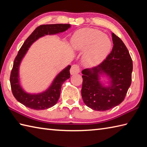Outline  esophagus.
I'll return each mask as SVG.
<instances>
[{"label":"esophagus","mask_w":147,"mask_h":147,"mask_svg":"<svg viewBox=\"0 0 147 147\" xmlns=\"http://www.w3.org/2000/svg\"><path fill=\"white\" fill-rule=\"evenodd\" d=\"M80 73V67L79 65L77 64H74L71 66L70 69V73L71 75H74V74H76Z\"/></svg>","instance_id":"obj_1"}]
</instances>
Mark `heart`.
I'll return each instance as SVG.
<instances>
[{
    "label": "heart",
    "instance_id": "heart-1",
    "mask_svg": "<svg viewBox=\"0 0 147 147\" xmlns=\"http://www.w3.org/2000/svg\"><path fill=\"white\" fill-rule=\"evenodd\" d=\"M74 51L83 52V63L87 67H93L104 60L110 52L111 42L107 35L100 30L85 28L78 30L71 39Z\"/></svg>",
    "mask_w": 147,
    "mask_h": 147
}]
</instances>
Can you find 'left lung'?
<instances>
[{"instance_id": "obj_1", "label": "left lung", "mask_w": 147, "mask_h": 147, "mask_svg": "<svg viewBox=\"0 0 147 147\" xmlns=\"http://www.w3.org/2000/svg\"><path fill=\"white\" fill-rule=\"evenodd\" d=\"M113 48L105 60L97 66L82 71V96L86 106L93 110L105 111L124 100L131 83L133 61L123 42L112 33ZM109 82L103 84L100 77Z\"/></svg>"}]
</instances>
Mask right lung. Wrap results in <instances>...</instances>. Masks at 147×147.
<instances>
[{
	"instance_id": "1",
	"label": "right lung",
	"mask_w": 147,
	"mask_h": 147,
	"mask_svg": "<svg viewBox=\"0 0 147 147\" xmlns=\"http://www.w3.org/2000/svg\"><path fill=\"white\" fill-rule=\"evenodd\" d=\"M70 28L71 25L69 24H44L37 27L25 40L19 51L14 61L10 76V83L12 94L15 98L26 107L39 111L51 108L57 104L60 96L62 84L70 78L69 69L71 68V65H68L62 69L45 91L38 93H28L22 88L20 79V66L28 50L34 42L41 37L64 32Z\"/></svg>"
}]
</instances>
